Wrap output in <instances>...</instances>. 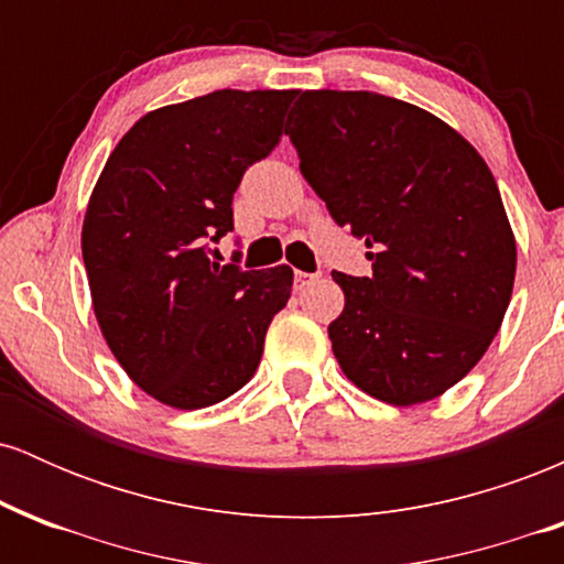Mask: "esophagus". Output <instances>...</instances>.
<instances>
[{"label": "esophagus", "mask_w": 564, "mask_h": 564, "mask_svg": "<svg viewBox=\"0 0 564 564\" xmlns=\"http://www.w3.org/2000/svg\"><path fill=\"white\" fill-rule=\"evenodd\" d=\"M315 278H318V273H302V270H296V275H294L296 289H304L310 281H315Z\"/></svg>", "instance_id": "esophagus-1"}]
</instances>
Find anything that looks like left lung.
Instances as JSON below:
<instances>
[{
  "instance_id": "obj_1",
  "label": "left lung",
  "mask_w": 564,
  "mask_h": 564,
  "mask_svg": "<svg viewBox=\"0 0 564 564\" xmlns=\"http://www.w3.org/2000/svg\"><path fill=\"white\" fill-rule=\"evenodd\" d=\"M286 134L334 223L371 249V278L334 273L341 371L381 403L440 398L490 347L514 286V232L488 164L443 119L377 93L307 89Z\"/></svg>"
}]
</instances>
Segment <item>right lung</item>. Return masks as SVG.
I'll use <instances>...</instances> for the list:
<instances>
[{
  "instance_id": "1",
  "label": "right lung",
  "mask_w": 564,
  "mask_h": 564,
  "mask_svg": "<svg viewBox=\"0 0 564 564\" xmlns=\"http://www.w3.org/2000/svg\"><path fill=\"white\" fill-rule=\"evenodd\" d=\"M294 89H217L145 113L97 177L82 257L97 326L127 377L196 411L254 377L294 270L206 257L232 230V193L281 140Z\"/></svg>"
}]
</instances>
